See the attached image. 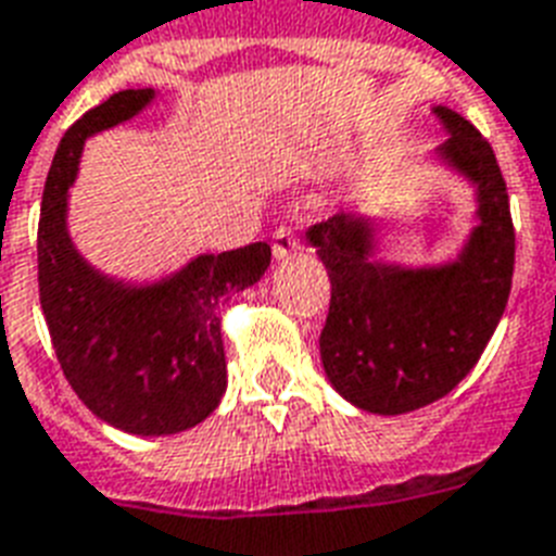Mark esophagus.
I'll use <instances>...</instances> for the list:
<instances>
[{"label":"esophagus","mask_w":556,"mask_h":556,"mask_svg":"<svg viewBox=\"0 0 556 556\" xmlns=\"http://www.w3.org/2000/svg\"><path fill=\"white\" fill-rule=\"evenodd\" d=\"M299 238H295V231L292 229H275L273 235V255L278 257V261H283V257H290L295 249H299Z\"/></svg>","instance_id":"obj_1"}]
</instances>
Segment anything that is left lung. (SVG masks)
Masks as SVG:
<instances>
[{"label":"left lung","instance_id":"obj_1","mask_svg":"<svg viewBox=\"0 0 556 556\" xmlns=\"http://www.w3.org/2000/svg\"><path fill=\"white\" fill-rule=\"evenodd\" d=\"M441 159L479 188V226L462 257L438 269L374 261V223L333 214L307 231L330 278L318 337L333 389L374 415H406L446 397L484 354L514 281L516 231L490 141L446 106Z\"/></svg>","mask_w":556,"mask_h":556}]
</instances>
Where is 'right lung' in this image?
Here are the masks:
<instances>
[{"instance_id": "obj_1", "label": "right lung", "mask_w": 556, "mask_h": 556, "mask_svg": "<svg viewBox=\"0 0 556 556\" xmlns=\"http://www.w3.org/2000/svg\"><path fill=\"white\" fill-rule=\"evenodd\" d=\"M153 89H124L66 130L51 162L37 229V281L51 345L89 412L130 434H176L202 424L226 391L217 309L266 273L273 249L200 255L153 287H124L77 255L66 191L86 136L127 122Z\"/></svg>"}]
</instances>
